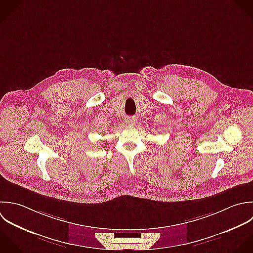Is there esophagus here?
<instances>
[{
	"label": "esophagus",
	"mask_w": 253,
	"mask_h": 253,
	"mask_svg": "<svg viewBox=\"0 0 253 253\" xmlns=\"http://www.w3.org/2000/svg\"><path fill=\"white\" fill-rule=\"evenodd\" d=\"M127 122L129 123V124H131V125H133V124H135V120L134 119H129V120H127Z\"/></svg>",
	"instance_id": "1"
}]
</instances>
